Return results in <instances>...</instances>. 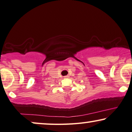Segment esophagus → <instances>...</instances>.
Listing matches in <instances>:
<instances>
[{
	"label": "esophagus",
	"instance_id": "esophagus-1",
	"mask_svg": "<svg viewBox=\"0 0 132 132\" xmlns=\"http://www.w3.org/2000/svg\"><path fill=\"white\" fill-rule=\"evenodd\" d=\"M69 75H67V76H65L64 78H69Z\"/></svg>",
	"mask_w": 132,
	"mask_h": 132
}]
</instances>
